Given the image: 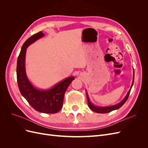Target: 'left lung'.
Returning a JSON list of instances; mask_svg holds the SVG:
<instances>
[{"label":"left lung","instance_id":"left-lung-1","mask_svg":"<svg viewBox=\"0 0 148 148\" xmlns=\"http://www.w3.org/2000/svg\"><path fill=\"white\" fill-rule=\"evenodd\" d=\"M134 77H135V72H134L133 71V82H132V86L130 89L129 91L128 92V93L127 94L126 96L125 97L124 99L121 101L120 102H119V104H115L114 106H106V107H99V106H96L95 105H94L93 104H92L91 102L90 101L89 99V97H88V92L87 91H86V96H87V99H88V106L90 109H91L92 111L95 112L96 113H99V114H106V113H108L114 110H117L119 108H120L121 107H122L125 103V102L127 101V100L128 99L129 95H130V91L132 89V88L133 85V83H134Z\"/></svg>","mask_w":148,"mask_h":148}]
</instances>
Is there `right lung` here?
<instances>
[{
	"mask_svg": "<svg viewBox=\"0 0 148 148\" xmlns=\"http://www.w3.org/2000/svg\"><path fill=\"white\" fill-rule=\"evenodd\" d=\"M42 31L31 36L23 44L17 60L16 77L19 90L31 106L40 112L55 114L59 112L62 106L64 95L71 82L75 79L70 77L47 89H39L34 87L28 79L26 73L25 57L26 49L30 44L42 38Z\"/></svg>",
	"mask_w": 148,
	"mask_h": 148,
	"instance_id": "right-lung-1",
	"label": "right lung"
}]
</instances>
